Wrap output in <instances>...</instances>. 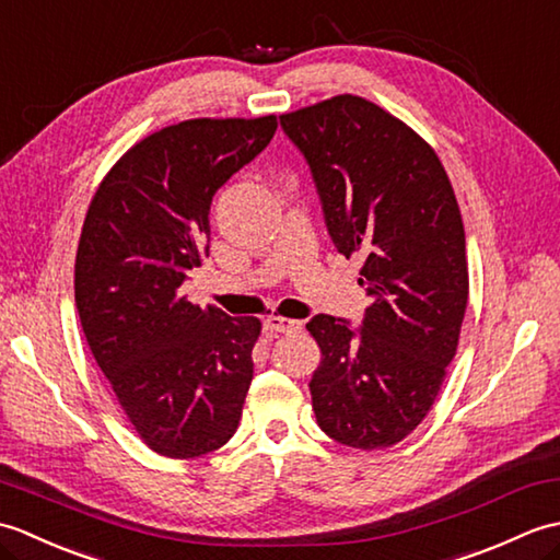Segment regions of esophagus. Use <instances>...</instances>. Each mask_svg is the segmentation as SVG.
Masks as SVG:
<instances>
[{
  "instance_id": "obj_1",
  "label": "esophagus",
  "mask_w": 560,
  "mask_h": 560,
  "mask_svg": "<svg viewBox=\"0 0 560 560\" xmlns=\"http://www.w3.org/2000/svg\"><path fill=\"white\" fill-rule=\"evenodd\" d=\"M265 327L269 331H281V335H293V331L303 329V323H299V319H291V317L271 315V317L265 319Z\"/></svg>"
}]
</instances>
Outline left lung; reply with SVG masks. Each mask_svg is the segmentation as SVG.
<instances>
[{"instance_id":"8db88e82","label":"left lung","mask_w":560,"mask_h":560,"mask_svg":"<svg viewBox=\"0 0 560 560\" xmlns=\"http://www.w3.org/2000/svg\"><path fill=\"white\" fill-rule=\"evenodd\" d=\"M311 165L331 243L361 253V327L315 315L313 411L341 445L383 450L419 425L457 353L469 295L455 189L435 151L380 105L335 96L279 117Z\"/></svg>"}]
</instances>
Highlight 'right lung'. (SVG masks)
Here are the masks:
<instances>
[{
  "label": "right lung",
  "instance_id": "add662e5",
  "mask_svg": "<svg viewBox=\"0 0 560 560\" xmlns=\"http://www.w3.org/2000/svg\"><path fill=\"white\" fill-rule=\"evenodd\" d=\"M273 132V115L163 127L113 165L83 221V335L129 423L163 457L219 450L243 416L261 323L201 311L180 287L209 255L213 195Z\"/></svg>",
  "mask_w": 560,
  "mask_h": 560
}]
</instances>
